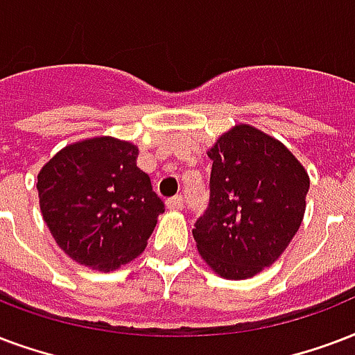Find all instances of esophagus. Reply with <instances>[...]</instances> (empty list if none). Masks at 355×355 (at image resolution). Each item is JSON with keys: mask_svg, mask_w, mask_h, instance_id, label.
I'll list each match as a JSON object with an SVG mask.
<instances>
[{"mask_svg": "<svg viewBox=\"0 0 355 355\" xmlns=\"http://www.w3.org/2000/svg\"><path fill=\"white\" fill-rule=\"evenodd\" d=\"M166 207L169 208V210H173V212H178V210H182L184 208V199L180 196L173 197V199H169V201L166 202Z\"/></svg>", "mask_w": 355, "mask_h": 355, "instance_id": "1", "label": "esophagus"}]
</instances>
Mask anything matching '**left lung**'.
Listing matches in <instances>:
<instances>
[{
	"instance_id": "1",
	"label": "left lung",
	"mask_w": 355,
	"mask_h": 355,
	"mask_svg": "<svg viewBox=\"0 0 355 355\" xmlns=\"http://www.w3.org/2000/svg\"><path fill=\"white\" fill-rule=\"evenodd\" d=\"M210 202L193 229L202 261L223 279L272 266L297 232L309 175L272 135L236 124L208 148Z\"/></svg>"
}]
</instances>
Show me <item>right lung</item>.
<instances>
[{
	"label": "right lung",
	"mask_w": 355,
	"mask_h": 355,
	"mask_svg": "<svg viewBox=\"0 0 355 355\" xmlns=\"http://www.w3.org/2000/svg\"><path fill=\"white\" fill-rule=\"evenodd\" d=\"M137 154L134 143L102 135L67 145L39 171L40 212L72 261L112 272L145 251L166 208Z\"/></svg>",
	"instance_id": "obj_1"
}]
</instances>
